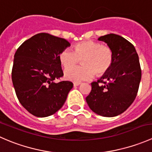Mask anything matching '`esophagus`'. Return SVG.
Listing matches in <instances>:
<instances>
[{"instance_id":"1","label":"esophagus","mask_w":152,"mask_h":152,"mask_svg":"<svg viewBox=\"0 0 152 152\" xmlns=\"http://www.w3.org/2000/svg\"><path fill=\"white\" fill-rule=\"evenodd\" d=\"M81 84H82V82H73V86H74V87H76V86L80 85Z\"/></svg>"}]
</instances>
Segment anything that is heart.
I'll return each mask as SVG.
<instances>
[{"label": "heart", "mask_w": 152, "mask_h": 152, "mask_svg": "<svg viewBox=\"0 0 152 152\" xmlns=\"http://www.w3.org/2000/svg\"><path fill=\"white\" fill-rule=\"evenodd\" d=\"M59 59L62 66L67 68L65 71V78L73 82H81L90 79L95 73L100 76L107 73L114 62V53L109 45L87 40L76 44L74 50L63 49L59 53ZM79 59L83 65L72 67Z\"/></svg>", "instance_id": "b5f03b06"}]
</instances>
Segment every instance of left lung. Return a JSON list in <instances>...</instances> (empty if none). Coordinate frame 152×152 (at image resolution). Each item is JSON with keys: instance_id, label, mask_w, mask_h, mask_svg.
<instances>
[{"instance_id": "left-lung-1", "label": "left lung", "mask_w": 152, "mask_h": 152, "mask_svg": "<svg viewBox=\"0 0 152 152\" xmlns=\"http://www.w3.org/2000/svg\"><path fill=\"white\" fill-rule=\"evenodd\" d=\"M113 50L114 62L111 68L97 82L86 102L92 111L104 117H114L123 113L133 103L141 79L139 57L134 45L115 34L100 37Z\"/></svg>"}]
</instances>
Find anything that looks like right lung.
I'll return each mask as SVG.
<instances>
[{"label": "right lung", "mask_w": 152, "mask_h": 152, "mask_svg": "<svg viewBox=\"0 0 152 152\" xmlns=\"http://www.w3.org/2000/svg\"><path fill=\"white\" fill-rule=\"evenodd\" d=\"M63 38L39 33L23 42L14 56L12 79L23 107L37 117H47L65 104L73 87L63 76L59 55L70 46Z\"/></svg>", "instance_id": "obj_1"}]
</instances>
